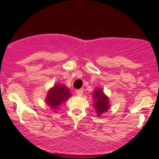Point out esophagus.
Returning <instances> with one entry per match:
<instances>
[{"instance_id": "obj_1", "label": "esophagus", "mask_w": 159, "mask_h": 159, "mask_svg": "<svg viewBox=\"0 0 159 159\" xmlns=\"http://www.w3.org/2000/svg\"><path fill=\"white\" fill-rule=\"evenodd\" d=\"M76 95L78 96H81L83 95V90H76Z\"/></svg>"}]
</instances>
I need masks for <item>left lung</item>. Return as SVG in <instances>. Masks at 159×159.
Wrapping results in <instances>:
<instances>
[{"label":"left lung","mask_w":159,"mask_h":159,"mask_svg":"<svg viewBox=\"0 0 159 159\" xmlns=\"http://www.w3.org/2000/svg\"><path fill=\"white\" fill-rule=\"evenodd\" d=\"M93 96L95 100L93 106L96 108L98 116H99L109 109L110 105H109L108 97L104 93L101 88L96 89L93 93Z\"/></svg>","instance_id":"left-lung-1"}]
</instances>
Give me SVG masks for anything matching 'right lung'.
I'll use <instances>...</instances> for the list:
<instances>
[{"label": "right lung", "mask_w": 159, "mask_h": 159, "mask_svg": "<svg viewBox=\"0 0 159 159\" xmlns=\"http://www.w3.org/2000/svg\"><path fill=\"white\" fill-rule=\"evenodd\" d=\"M71 96L69 88L62 84H55L48 90L45 102L52 108L57 109Z\"/></svg>", "instance_id": "1"}]
</instances>
